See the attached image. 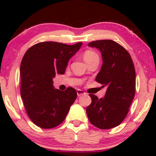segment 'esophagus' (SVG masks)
Returning <instances> with one entry per match:
<instances>
[{
    "label": "esophagus",
    "instance_id": "1",
    "mask_svg": "<svg viewBox=\"0 0 156 156\" xmlns=\"http://www.w3.org/2000/svg\"><path fill=\"white\" fill-rule=\"evenodd\" d=\"M86 94V93L84 92L83 91L80 90V89H78V90H77V94H78V97L83 95V94Z\"/></svg>",
    "mask_w": 156,
    "mask_h": 156
}]
</instances>
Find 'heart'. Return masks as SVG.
Masks as SVG:
<instances>
[{"mask_svg": "<svg viewBox=\"0 0 156 156\" xmlns=\"http://www.w3.org/2000/svg\"><path fill=\"white\" fill-rule=\"evenodd\" d=\"M83 59L87 63L92 62L94 59H99V55L96 52L91 51V50H87L84 52L83 53Z\"/></svg>", "mask_w": 156, "mask_h": 156, "instance_id": "obj_1", "label": "heart"}]
</instances>
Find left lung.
<instances>
[{
    "label": "left lung",
    "mask_w": 156,
    "mask_h": 156,
    "mask_svg": "<svg viewBox=\"0 0 156 156\" xmlns=\"http://www.w3.org/2000/svg\"><path fill=\"white\" fill-rule=\"evenodd\" d=\"M88 45L101 52L103 65L95 80L107 89L104 98L100 99L89 94L92 103L87 114L97 128L110 129L121 124L129 111L135 95V68L129 53L114 41L96 40Z\"/></svg>",
    "instance_id": "8db88e82"
}]
</instances>
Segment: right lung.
I'll use <instances>...</instances> for the list:
<instances>
[{"label":"right lung","mask_w":156,"mask_h":156,"mask_svg":"<svg viewBox=\"0 0 156 156\" xmlns=\"http://www.w3.org/2000/svg\"><path fill=\"white\" fill-rule=\"evenodd\" d=\"M81 45L82 42L73 45L39 42L25 53L20 68L21 98L28 116L39 128L59 125L76 101V89H54L53 78L55 74L65 73L68 62Z\"/></svg>","instance_id":"add662e5"}]
</instances>
